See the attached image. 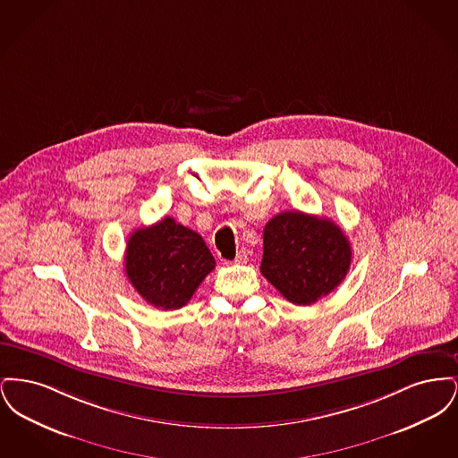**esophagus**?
Returning a JSON list of instances; mask_svg holds the SVG:
<instances>
[{
    "label": "esophagus",
    "instance_id": "obj_1",
    "mask_svg": "<svg viewBox=\"0 0 458 458\" xmlns=\"http://www.w3.org/2000/svg\"><path fill=\"white\" fill-rule=\"evenodd\" d=\"M249 259V254H247V250L245 249H242L237 252V258H235V264H245Z\"/></svg>",
    "mask_w": 458,
    "mask_h": 458
}]
</instances>
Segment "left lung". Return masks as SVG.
<instances>
[{
    "label": "left lung",
    "instance_id": "1",
    "mask_svg": "<svg viewBox=\"0 0 458 458\" xmlns=\"http://www.w3.org/2000/svg\"><path fill=\"white\" fill-rule=\"evenodd\" d=\"M262 237V276L292 304L318 302L349 273L350 242L331 219L284 211L266 223Z\"/></svg>",
    "mask_w": 458,
    "mask_h": 458
}]
</instances>
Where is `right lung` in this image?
Wrapping results in <instances>:
<instances>
[{
  "mask_svg": "<svg viewBox=\"0 0 458 458\" xmlns=\"http://www.w3.org/2000/svg\"><path fill=\"white\" fill-rule=\"evenodd\" d=\"M215 266L202 237L170 216L135 230L127 242V278L156 309L183 307Z\"/></svg>",
  "mask_w": 458,
  "mask_h": 458,
  "instance_id": "add662e5",
  "label": "right lung"
}]
</instances>
